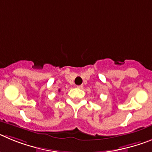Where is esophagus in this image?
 <instances>
[{"instance_id": "obj_1", "label": "esophagus", "mask_w": 152, "mask_h": 152, "mask_svg": "<svg viewBox=\"0 0 152 152\" xmlns=\"http://www.w3.org/2000/svg\"><path fill=\"white\" fill-rule=\"evenodd\" d=\"M77 88H80V89H81V88H83V85H77Z\"/></svg>"}]
</instances>
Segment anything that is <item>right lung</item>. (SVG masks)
I'll use <instances>...</instances> for the list:
<instances>
[{"label": "right lung", "mask_w": 152, "mask_h": 152, "mask_svg": "<svg viewBox=\"0 0 152 152\" xmlns=\"http://www.w3.org/2000/svg\"><path fill=\"white\" fill-rule=\"evenodd\" d=\"M58 91H60V90H58Z\"/></svg>", "instance_id": "add662e5"}]
</instances>
